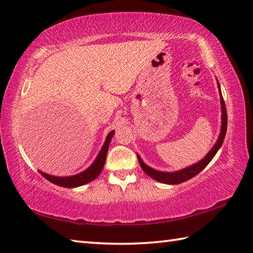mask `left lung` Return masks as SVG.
<instances>
[{"label": "left lung", "mask_w": 253, "mask_h": 253, "mask_svg": "<svg viewBox=\"0 0 253 253\" xmlns=\"http://www.w3.org/2000/svg\"><path fill=\"white\" fill-rule=\"evenodd\" d=\"M218 87H219V84H218ZM219 90H220V87H219ZM220 96H221V97H220V100H221V111H222L221 131H220V136H219L217 142H215V145L213 146V148L209 151L208 155H207L203 160H200L199 163L192 165V166L188 167L186 169H182V170H180V171L162 172V171L155 170V169L147 166V165L142 163V160L138 156V162H139L140 167L142 168V170L148 174L149 177L155 179V180L163 182V183H168V185H178V183H181L183 181L189 180V179L197 176V174H198L201 170H204L207 165H208L211 160H212L214 155L217 154V151L219 150L220 147H221L223 139H224V136H226V132H227V124H228L227 109H226V105H224V100H223V97L221 95V91H220Z\"/></svg>", "instance_id": "8db88e82"}]
</instances>
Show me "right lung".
Wrapping results in <instances>:
<instances>
[{"instance_id":"right-lung-1","label":"right lung","mask_w":253,"mask_h":253,"mask_svg":"<svg viewBox=\"0 0 253 253\" xmlns=\"http://www.w3.org/2000/svg\"><path fill=\"white\" fill-rule=\"evenodd\" d=\"M114 132H115L114 130L109 132L106 140H105L104 146L102 147V149H100V151H99L97 158H96L93 165H91L88 169H86L85 171H83L79 174H75V176H71V177H54V176H50V174L44 173L42 171H40V173L42 174L45 179H47L48 181L54 183V185L65 187V188H74V187L85 185V183H87V182H90L91 180H94V179L97 178L98 174L103 170L105 162H106L107 150H108L109 144H111V140L114 136Z\"/></svg>"}]
</instances>
